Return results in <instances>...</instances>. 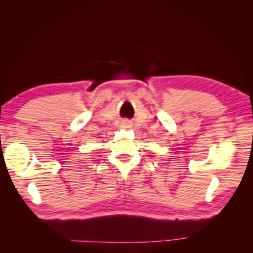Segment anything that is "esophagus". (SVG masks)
I'll use <instances>...</instances> for the list:
<instances>
[{
	"label": "esophagus",
	"instance_id": "1",
	"mask_svg": "<svg viewBox=\"0 0 253 253\" xmlns=\"http://www.w3.org/2000/svg\"><path fill=\"white\" fill-rule=\"evenodd\" d=\"M122 125H123V127H126V128H128L130 126V123L128 122V121H123V123H122Z\"/></svg>",
	"mask_w": 253,
	"mask_h": 253
}]
</instances>
